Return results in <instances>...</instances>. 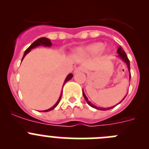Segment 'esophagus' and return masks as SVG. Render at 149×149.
<instances>
[{"mask_svg":"<svg viewBox=\"0 0 149 149\" xmlns=\"http://www.w3.org/2000/svg\"><path fill=\"white\" fill-rule=\"evenodd\" d=\"M84 71H85V69H84V67L80 66V67H78V68H76L75 70H74V73H76V72H84Z\"/></svg>","mask_w":149,"mask_h":149,"instance_id":"1","label":"esophagus"}]
</instances>
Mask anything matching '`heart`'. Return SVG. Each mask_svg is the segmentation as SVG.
Wrapping results in <instances>:
<instances>
[{
  "mask_svg": "<svg viewBox=\"0 0 149 149\" xmlns=\"http://www.w3.org/2000/svg\"><path fill=\"white\" fill-rule=\"evenodd\" d=\"M104 45L103 43L96 42L92 45L86 46L85 48H82L79 49V53L81 54L85 55H95L101 53L104 50Z\"/></svg>",
  "mask_w": 149,
  "mask_h": 149,
  "instance_id": "obj_1",
  "label": "heart"
}]
</instances>
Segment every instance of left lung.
Returning <instances> with one entry per match:
<instances>
[{"instance_id": "8db88e82", "label": "left lung", "mask_w": 149, "mask_h": 149, "mask_svg": "<svg viewBox=\"0 0 149 149\" xmlns=\"http://www.w3.org/2000/svg\"><path fill=\"white\" fill-rule=\"evenodd\" d=\"M117 53H118V54H119V55H118V56H119V58L122 59V61L125 62V63H126V65H127V69H128L129 73H130V75H129V79H130V81H131V72H130V61H129L128 58H127V55H126L125 52V51H124L123 48H122V47H121V46H120V47H119V48H118V50H117ZM83 95H84V98H85V100H86V102H87L88 104H89L90 107H93V108L97 109V110H110V109H112V108H113V107H115L117 105L116 104V106L110 107H107V108H104V107H97V106H95V105L91 103L90 101H89V100H88V98L86 96V95H85V93H84V91H83ZM126 95L125 96V97H126ZM125 98H124L123 99H122V101H121L119 104H120L121 102H122V101H123L124 99H125Z\"/></svg>"}]
</instances>
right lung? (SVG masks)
I'll list each match as a JSON object with an SVG mask.
<instances>
[{
  "mask_svg": "<svg viewBox=\"0 0 149 149\" xmlns=\"http://www.w3.org/2000/svg\"><path fill=\"white\" fill-rule=\"evenodd\" d=\"M40 45L45 46V47H51V46L52 45V43H51V40H50L49 39H48V38L42 37V38H39V39H36V40L35 42H34L33 43V44L31 45H30L27 50H26L25 52H24V54L23 57H22V60L24 58V56L27 55V54H28L29 52H30V50L33 49V48H36V47H38V46H40ZM72 77H73V74H68V76H67L66 78H65V81H64L63 86H64V84H65L67 81H68L69 80H71V79L72 78ZM61 97H62V92H61V94H60V98H59L58 101H56V103L52 107H51V108L48 109V110H43V112H48V111H51V110H54V109L55 107L57 106V105H58V104L60 103V98H61Z\"/></svg>",
  "mask_w": 149,
  "mask_h": 149,
  "instance_id": "add662e5",
  "label": "right lung"
}]
</instances>
